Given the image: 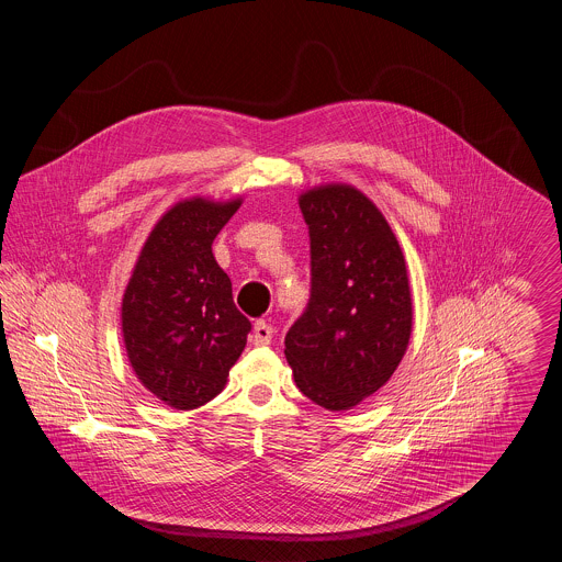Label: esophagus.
Returning a JSON list of instances; mask_svg holds the SVG:
<instances>
[{"mask_svg":"<svg viewBox=\"0 0 562 562\" xmlns=\"http://www.w3.org/2000/svg\"><path fill=\"white\" fill-rule=\"evenodd\" d=\"M271 339H273V326L266 321L255 322L252 344H255V346H269Z\"/></svg>","mask_w":562,"mask_h":562,"instance_id":"obj_1","label":"esophagus"}]
</instances>
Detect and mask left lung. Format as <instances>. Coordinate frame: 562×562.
<instances>
[{"label": "left lung", "mask_w": 562, "mask_h": 562, "mask_svg": "<svg viewBox=\"0 0 562 562\" xmlns=\"http://www.w3.org/2000/svg\"><path fill=\"white\" fill-rule=\"evenodd\" d=\"M310 227L312 296L284 339L296 387L328 411H349L398 369L413 333L401 244L373 200L348 183L299 193Z\"/></svg>", "instance_id": "1"}]
</instances>
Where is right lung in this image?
<instances>
[{"label": "right lung", "instance_id": "1", "mask_svg": "<svg viewBox=\"0 0 562 562\" xmlns=\"http://www.w3.org/2000/svg\"><path fill=\"white\" fill-rule=\"evenodd\" d=\"M244 198L189 195L161 214L122 296V339L136 379L158 401L191 411L223 392L250 322L232 296L213 241Z\"/></svg>", "mask_w": 562, "mask_h": 562}]
</instances>
